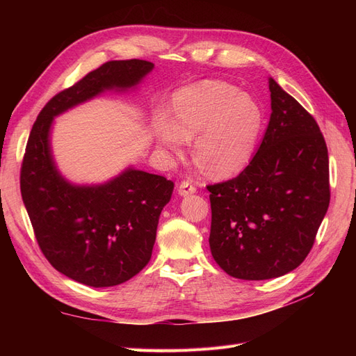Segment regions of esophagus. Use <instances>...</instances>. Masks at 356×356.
I'll use <instances>...</instances> for the list:
<instances>
[{
  "instance_id": "1",
  "label": "esophagus",
  "mask_w": 356,
  "mask_h": 356,
  "mask_svg": "<svg viewBox=\"0 0 356 356\" xmlns=\"http://www.w3.org/2000/svg\"><path fill=\"white\" fill-rule=\"evenodd\" d=\"M196 188H197V181L184 179V181L179 182L178 193L181 196H187V195H193V193L196 191Z\"/></svg>"
}]
</instances>
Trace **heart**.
Here are the masks:
<instances>
[{
	"instance_id": "1",
	"label": "heart",
	"mask_w": 356,
	"mask_h": 356,
	"mask_svg": "<svg viewBox=\"0 0 356 356\" xmlns=\"http://www.w3.org/2000/svg\"><path fill=\"white\" fill-rule=\"evenodd\" d=\"M264 126V111L254 96L236 86L204 80L179 89L169 113L156 117L159 143L181 153L195 138V159L211 175L242 169L255 153Z\"/></svg>"
}]
</instances>
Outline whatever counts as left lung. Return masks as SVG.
I'll return each mask as SVG.
<instances>
[{
	"instance_id": "1",
	"label": "left lung",
	"mask_w": 356,
	"mask_h": 356,
	"mask_svg": "<svg viewBox=\"0 0 356 356\" xmlns=\"http://www.w3.org/2000/svg\"><path fill=\"white\" fill-rule=\"evenodd\" d=\"M272 115L260 148L238 177L209 184L213 260L245 281L294 270L310 252L330 204L324 135L273 79Z\"/></svg>"
}]
</instances>
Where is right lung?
<instances>
[{
  "instance_id": "right-lung-1",
  "label": "right lung",
  "mask_w": 356,
  "mask_h": 356,
  "mask_svg": "<svg viewBox=\"0 0 356 356\" xmlns=\"http://www.w3.org/2000/svg\"><path fill=\"white\" fill-rule=\"evenodd\" d=\"M141 59L110 60L44 105L31 129L20 166V193L41 252L58 272L80 284H123L152 258L160 212L174 182L129 169L99 187H74L53 165V117L111 88H131L153 70Z\"/></svg>"
}]
</instances>
